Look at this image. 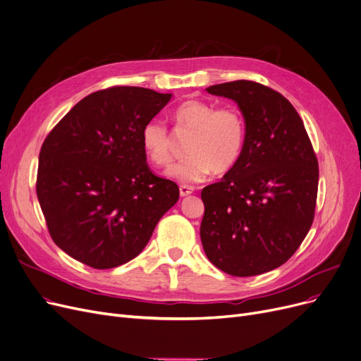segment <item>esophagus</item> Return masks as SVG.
<instances>
[{
  "instance_id": "34e87169",
  "label": "esophagus",
  "mask_w": 361,
  "mask_h": 361,
  "mask_svg": "<svg viewBox=\"0 0 361 361\" xmlns=\"http://www.w3.org/2000/svg\"><path fill=\"white\" fill-rule=\"evenodd\" d=\"M195 192V187H192V185H180V195H181V197H184V196H189V195H192Z\"/></svg>"
}]
</instances>
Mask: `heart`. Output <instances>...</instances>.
Returning a JSON list of instances; mask_svg holds the SVG:
<instances>
[{
	"instance_id": "obj_1",
	"label": "heart",
	"mask_w": 361,
	"mask_h": 361,
	"mask_svg": "<svg viewBox=\"0 0 361 361\" xmlns=\"http://www.w3.org/2000/svg\"><path fill=\"white\" fill-rule=\"evenodd\" d=\"M174 118L178 130L192 131L187 138L184 159L168 168L166 176L184 184L203 181L211 176L223 174L238 164L246 143V122L234 107L190 99L176 107ZM140 143L149 162L158 168L172 159V140L166 125L150 119L140 133Z\"/></svg>"
}]
</instances>
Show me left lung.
<instances>
[{
	"instance_id": "left-lung-1",
	"label": "left lung",
	"mask_w": 361,
	"mask_h": 361,
	"mask_svg": "<svg viewBox=\"0 0 361 361\" xmlns=\"http://www.w3.org/2000/svg\"><path fill=\"white\" fill-rule=\"evenodd\" d=\"M207 91L238 103L246 143L221 181L203 187V250L227 274L267 273L296 252L314 219L316 153L301 116L270 87L240 80Z\"/></svg>"
}]
</instances>
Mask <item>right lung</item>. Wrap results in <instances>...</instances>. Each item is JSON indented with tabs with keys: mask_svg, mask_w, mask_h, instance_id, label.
Returning a JSON list of instances; mask_svg holds the SVG:
<instances>
[{
	"mask_svg": "<svg viewBox=\"0 0 361 361\" xmlns=\"http://www.w3.org/2000/svg\"><path fill=\"white\" fill-rule=\"evenodd\" d=\"M171 100L142 87L91 92L50 131L39 152L37 196L54 243L92 269L135 258L178 185L153 174L140 143Z\"/></svg>",
	"mask_w": 361,
	"mask_h": 361,
	"instance_id": "obj_1",
	"label": "right lung"
}]
</instances>
